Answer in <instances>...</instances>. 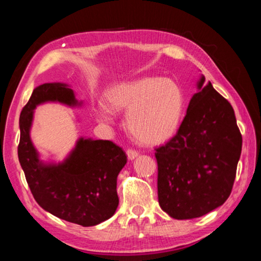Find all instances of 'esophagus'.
<instances>
[{"instance_id": "34e87169", "label": "esophagus", "mask_w": 261, "mask_h": 261, "mask_svg": "<svg viewBox=\"0 0 261 261\" xmlns=\"http://www.w3.org/2000/svg\"><path fill=\"white\" fill-rule=\"evenodd\" d=\"M126 155H127V159H129L130 161H132V160H135L137 156H138V152L135 151V149H127Z\"/></svg>"}]
</instances>
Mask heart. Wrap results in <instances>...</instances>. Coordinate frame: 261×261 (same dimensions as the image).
Masks as SVG:
<instances>
[{"label":"heart","instance_id":"obj_1","mask_svg":"<svg viewBox=\"0 0 261 261\" xmlns=\"http://www.w3.org/2000/svg\"><path fill=\"white\" fill-rule=\"evenodd\" d=\"M96 115L101 121L126 114L127 130L145 146H156L173 138L182 121L185 99L180 86L168 78L139 77L107 88Z\"/></svg>","mask_w":261,"mask_h":261}]
</instances>
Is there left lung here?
Here are the masks:
<instances>
[{"label":"left lung","instance_id":"obj_1","mask_svg":"<svg viewBox=\"0 0 261 261\" xmlns=\"http://www.w3.org/2000/svg\"><path fill=\"white\" fill-rule=\"evenodd\" d=\"M201 74L177 134L156 148L158 197L177 220L200 218L230 196L242 152L231 105Z\"/></svg>","mask_w":261,"mask_h":261}]
</instances>
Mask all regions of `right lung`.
<instances>
[{"label":"right lung","mask_w":261,"mask_h":261,"mask_svg":"<svg viewBox=\"0 0 261 261\" xmlns=\"http://www.w3.org/2000/svg\"><path fill=\"white\" fill-rule=\"evenodd\" d=\"M48 102L70 108L84 105L65 83H46L34 88L19 117L21 169L35 201L46 212L83 227L96 226L117 210V176L125 166L126 155L112 141L81 137L63 161L42 160L31 129L35 108Z\"/></svg>","instance_id":"add662e5"}]
</instances>
